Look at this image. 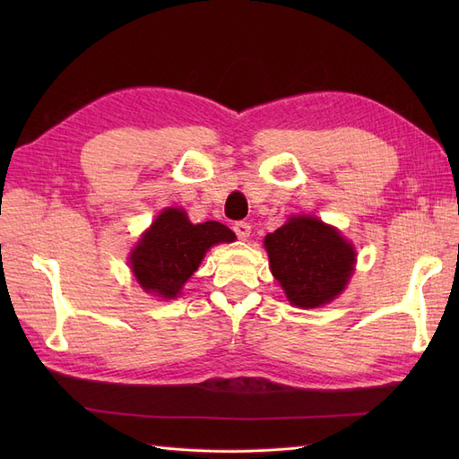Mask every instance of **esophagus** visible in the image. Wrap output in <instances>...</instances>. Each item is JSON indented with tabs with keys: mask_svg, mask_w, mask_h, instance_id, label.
I'll use <instances>...</instances> for the list:
<instances>
[{
	"mask_svg": "<svg viewBox=\"0 0 459 459\" xmlns=\"http://www.w3.org/2000/svg\"><path fill=\"white\" fill-rule=\"evenodd\" d=\"M232 230H235V235H237L238 238L247 240V238L250 237L252 227H250V222H247V221H238V222H235V227H232Z\"/></svg>",
	"mask_w": 459,
	"mask_h": 459,
	"instance_id": "1",
	"label": "esophagus"
}]
</instances>
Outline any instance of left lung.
Listing matches in <instances>:
<instances>
[{
  "instance_id": "obj_1",
  "label": "left lung",
  "mask_w": 459,
  "mask_h": 459,
  "mask_svg": "<svg viewBox=\"0 0 459 459\" xmlns=\"http://www.w3.org/2000/svg\"><path fill=\"white\" fill-rule=\"evenodd\" d=\"M272 274L290 304L319 307L343 291L353 274L355 250L333 227L314 217H291L266 235Z\"/></svg>"
}]
</instances>
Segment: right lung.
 Returning <instances> with one entry per match:
<instances>
[{
	"label": "right lung",
	"instance_id": "add662e5",
	"mask_svg": "<svg viewBox=\"0 0 459 459\" xmlns=\"http://www.w3.org/2000/svg\"><path fill=\"white\" fill-rule=\"evenodd\" d=\"M235 238V232L217 221L193 224L183 211L165 209L134 248L132 272L145 291L175 298L199 268L204 252Z\"/></svg>",
	"mask_w": 459,
	"mask_h": 459
}]
</instances>
